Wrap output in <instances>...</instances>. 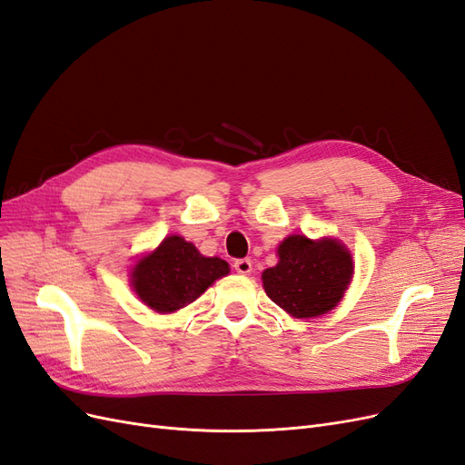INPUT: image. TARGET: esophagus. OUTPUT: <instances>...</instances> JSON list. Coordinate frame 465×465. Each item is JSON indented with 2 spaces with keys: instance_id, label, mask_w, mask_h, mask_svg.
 Segmentation results:
<instances>
[{
  "instance_id": "esophagus-1",
  "label": "esophagus",
  "mask_w": 465,
  "mask_h": 465,
  "mask_svg": "<svg viewBox=\"0 0 465 465\" xmlns=\"http://www.w3.org/2000/svg\"><path fill=\"white\" fill-rule=\"evenodd\" d=\"M234 270H236V273H241V275H248V273L252 272V262H250L248 258H241V260H236V262H234Z\"/></svg>"
}]
</instances>
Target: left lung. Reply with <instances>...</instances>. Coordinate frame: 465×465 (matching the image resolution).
<instances>
[{
	"mask_svg": "<svg viewBox=\"0 0 465 465\" xmlns=\"http://www.w3.org/2000/svg\"><path fill=\"white\" fill-rule=\"evenodd\" d=\"M277 254L279 263L262 275L263 289L294 318L330 312L353 277L351 254L331 238L314 242L304 234H292L279 244Z\"/></svg>",
	"mask_w": 465,
	"mask_h": 465,
	"instance_id": "obj_1",
	"label": "left lung"
}]
</instances>
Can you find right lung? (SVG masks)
Listing matches in <instances>:
<instances>
[{
  "instance_id": "obj_1",
  "label": "right lung",
  "mask_w": 465,
  "mask_h": 465,
  "mask_svg": "<svg viewBox=\"0 0 465 465\" xmlns=\"http://www.w3.org/2000/svg\"><path fill=\"white\" fill-rule=\"evenodd\" d=\"M229 273L221 258L202 256L182 236H166L153 254L134 267L137 297L157 312H176L200 297L215 279Z\"/></svg>"
}]
</instances>
